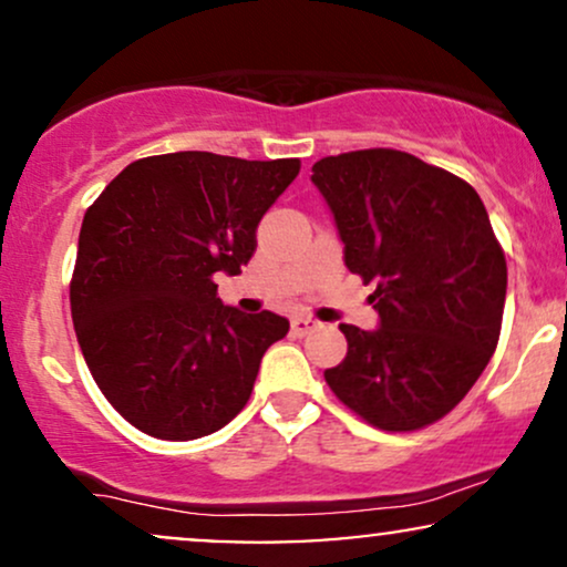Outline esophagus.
Masks as SVG:
<instances>
[{"mask_svg":"<svg viewBox=\"0 0 567 567\" xmlns=\"http://www.w3.org/2000/svg\"><path fill=\"white\" fill-rule=\"evenodd\" d=\"M290 328H292V333H296V336H306V333H311V330L320 328V322L311 320V317H292Z\"/></svg>","mask_w":567,"mask_h":567,"instance_id":"obj_1","label":"esophagus"}]
</instances>
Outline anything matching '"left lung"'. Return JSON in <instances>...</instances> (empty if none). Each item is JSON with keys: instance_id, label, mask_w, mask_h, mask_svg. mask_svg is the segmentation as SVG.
Segmentation results:
<instances>
[{"instance_id": "8db88e82", "label": "left lung", "mask_w": 567, "mask_h": 567, "mask_svg": "<svg viewBox=\"0 0 567 567\" xmlns=\"http://www.w3.org/2000/svg\"><path fill=\"white\" fill-rule=\"evenodd\" d=\"M351 275L375 285L379 328L341 324L349 351L324 381L386 432L429 426L464 400L501 333L506 261L480 194L394 148L311 167Z\"/></svg>"}]
</instances>
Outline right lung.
<instances>
[{
  "label": "right lung",
  "instance_id": "add662e5",
  "mask_svg": "<svg viewBox=\"0 0 567 567\" xmlns=\"http://www.w3.org/2000/svg\"><path fill=\"white\" fill-rule=\"evenodd\" d=\"M298 171V159L159 154L127 165L84 213L71 320L97 389L135 429L197 440L247 405L290 322L226 306L216 275L243 271Z\"/></svg>",
  "mask_w": 567,
  "mask_h": 567
}]
</instances>
